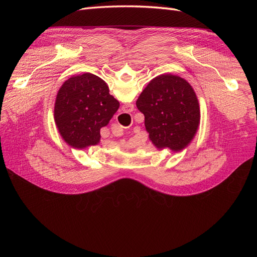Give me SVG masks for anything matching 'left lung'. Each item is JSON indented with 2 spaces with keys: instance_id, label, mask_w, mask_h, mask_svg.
I'll return each mask as SVG.
<instances>
[{
  "instance_id": "left-lung-1",
  "label": "left lung",
  "mask_w": 257,
  "mask_h": 257,
  "mask_svg": "<svg viewBox=\"0 0 257 257\" xmlns=\"http://www.w3.org/2000/svg\"><path fill=\"white\" fill-rule=\"evenodd\" d=\"M136 106L153 145L180 151L196 134L200 111L190 83L172 74L160 75L139 95Z\"/></svg>"
}]
</instances>
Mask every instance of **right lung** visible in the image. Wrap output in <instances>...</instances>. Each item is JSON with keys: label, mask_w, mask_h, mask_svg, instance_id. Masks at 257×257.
Returning <instances> with one entry per match:
<instances>
[{"label": "right lung", "mask_w": 257, "mask_h": 257, "mask_svg": "<svg viewBox=\"0 0 257 257\" xmlns=\"http://www.w3.org/2000/svg\"><path fill=\"white\" fill-rule=\"evenodd\" d=\"M119 106L104 80L85 73L67 79L60 88L54 121L69 146L83 149L98 144L100 128L107 125Z\"/></svg>", "instance_id": "add662e5"}]
</instances>
